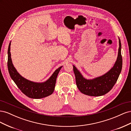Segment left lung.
<instances>
[{"mask_svg": "<svg viewBox=\"0 0 131 131\" xmlns=\"http://www.w3.org/2000/svg\"><path fill=\"white\" fill-rule=\"evenodd\" d=\"M118 41L119 47L116 61L112 68L102 76L88 79L84 78L77 67L73 65L77 86L81 93L90 96H101L112 89L121 73L122 67L121 43L119 38Z\"/></svg>", "mask_w": 131, "mask_h": 131, "instance_id": "1", "label": "left lung"}]
</instances>
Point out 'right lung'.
Returning a JSON list of instances; mask_svg holds the SVG:
<instances>
[{"label": "right lung", "instance_id": "obj_1", "mask_svg": "<svg viewBox=\"0 0 131 131\" xmlns=\"http://www.w3.org/2000/svg\"><path fill=\"white\" fill-rule=\"evenodd\" d=\"M11 42L7 50V68L10 77L16 85L23 93L30 98L40 99L50 96L53 92L57 75L63 66L59 67L44 82H37L28 80L19 74L12 62L10 53Z\"/></svg>", "mask_w": 131, "mask_h": 131}]
</instances>
